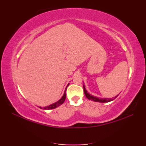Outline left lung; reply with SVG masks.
<instances>
[{
    "label": "left lung",
    "mask_w": 146,
    "mask_h": 146,
    "mask_svg": "<svg viewBox=\"0 0 146 146\" xmlns=\"http://www.w3.org/2000/svg\"><path fill=\"white\" fill-rule=\"evenodd\" d=\"M83 90H84V93H85L86 98H88L89 100H91L92 101H94V102H101V103H105V102H111L112 100H113L114 99H115L117 97L119 96L117 95L115 97H114L113 99L111 98H99L98 97L96 96H92L90 94H89L87 90H86L85 88V85H83Z\"/></svg>",
    "instance_id": "8db88e82"
}]
</instances>
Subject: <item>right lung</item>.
Returning a JSON list of instances; mask_svg holds the SVG:
<instances>
[{"label":"right lung","instance_id":"1","mask_svg":"<svg viewBox=\"0 0 146 146\" xmlns=\"http://www.w3.org/2000/svg\"><path fill=\"white\" fill-rule=\"evenodd\" d=\"M69 85V83L68 84L67 86H66V89L64 90V94L63 96H62V98H61L59 100H58L57 102H56L48 106H47V107H39V108H40L41 109H44V110H52V109H54V108H56V107H59V106H60L61 105H62L66 99V89H67L68 86Z\"/></svg>","mask_w":146,"mask_h":146}]
</instances>
